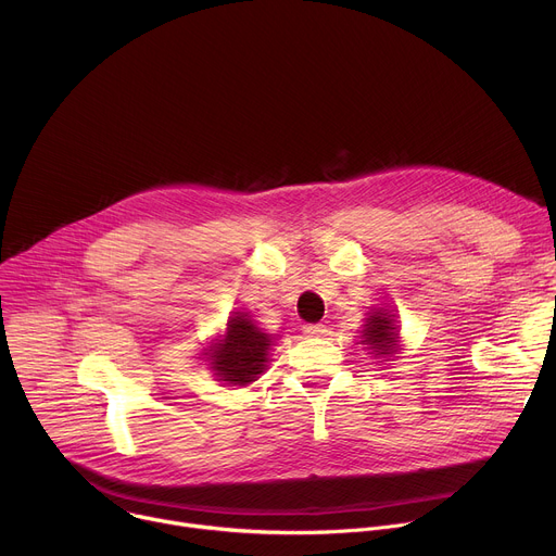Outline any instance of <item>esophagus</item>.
<instances>
[{"label":"esophagus","instance_id":"obj_1","mask_svg":"<svg viewBox=\"0 0 556 556\" xmlns=\"http://www.w3.org/2000/svg\"><path fill=\"white\" fill-rule=\"evenodd\" d=\"M303 332H305L307 337H324L328 330H326V326L314 324V326H305V328H303Z\"/></svg>","mask_w":556,"mask_h":556}]
</instances>
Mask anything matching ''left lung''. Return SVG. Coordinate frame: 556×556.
Returning a JSON list of instances; mask_svg holds the SVG:
<instances>
[{"label":"left lung","mask_w":556,"mask_h":556,"mask_svg":"<svg viewBox=\"0 0 556 556\" xmlns=\"http://www.w3.org/2000/svg\"><path fill=\"white\" fill-rule=\"evenodd\" d=\"M367 319L361 330V345L367 350V354H374V358L382 361H393L403 350V337H401V326H399V316L389 309V305H376L367 314Z\"/></svg>","instance_id":"1"}]
</instances>
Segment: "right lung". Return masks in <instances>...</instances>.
<instances>
[{"mask_svg":"<svg viewBox=\"0 0 556 556\" xmlns=\"http://www.w3.org/2000/svg\"><path fill=\"white\" fill-rule=\"evenodd\" d=\"M275 337L266 334L251 319L249 312H232L224 334L211 341L204 361L215 380L226 387H247L268 367Z\"/></svg>","mask_w":556,"mask_h":556,"instance_id":"1","label":"right lung"}]
</instances>
